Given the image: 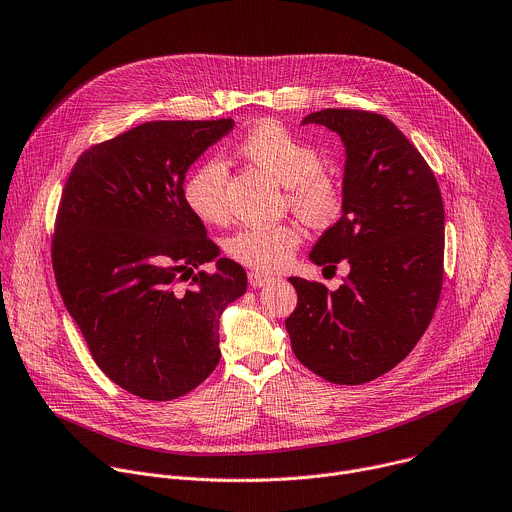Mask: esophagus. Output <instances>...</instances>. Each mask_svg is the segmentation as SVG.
<instances>
[{
	"label": "esophagus",
	"mask_w": 512,
	"mask_h": 512,
	"mask_svg": "<svg viewBox=\"0 0 512 512\" xmlns=\"http://www.w3.org/2000/svg\"><path fill=\"white\" fill-rule=\"evenodd\" d=\"M248 282H250V286L252 288H260V286H266V284H270L272 282V276H268V274H264V272H248Z\"/></svg>",
	"instance_id": "obj_1"
}]
</instances>
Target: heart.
I'll return each mask as SVG.
<instances>
[{"label":"heart","instance_id":"b5f03b06","mask_svg":"<svg viewBox=\"0 0 512 512\" xmlns=\"http://www.w3.org/2000/svg\"><path fill=\"white\" fill-rule=\"evenodd\" d=\"M236 155L260 167L286 189L290 210L306 224L325 228L335 224L345 206L343 181L323 169L321 151L276 121L252 127L236 145ZM228 169L220 159L195 165L183 183V199L191 214L206 224L228 218ZM302 242L294 222L274 226H244L234 232L224 248L236 262L272 272L288 264Z\"/></svg>","mask_w":512,"mask_h":512}]
</instances>
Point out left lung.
Listing matches in <instances>:
<instances>
[{"mask_svg": "<svg viewBox=\"0 0 512 512\" xmlns=\"http://www.w3.org/2000/svg\"><path fill=\"white\" fill-rule=\"evenodd\" d=\"M323 125L345 145L343 216L315 244L311 260L345 282L288 278L298 302L286 319L296 359L339 385L367 383L403 361L426 333L444 276V203L438 181L407 137L369 111L325 109L302 125Z\"/></svg>", "mask_w": 512, "mask_h": 512, "instance_id": "1", "label": "left lung"}]
</instances>
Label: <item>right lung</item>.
<instances>
[{
    "label": "right lung",
    "instance_id": "add662e5",
    "mask_svg": "<svg viewBox=\"0 0 512 512\" xmlns=\"http://www.w3.org/2000/svg\"><path fill=\"white\" fill-rule=\"evenodd\" d=\"M232 129L143 123L84 151L62 189L58 290L96 365L143 399L181 397L216 369L220 317L246 292L244 268L220 258L183 199L191 163ZM212 259V273L194 272Z\"/></svg>",
    "mask_w": 512,
    "mask_h": 512
}]
</instances>
